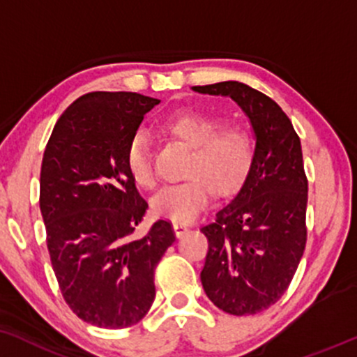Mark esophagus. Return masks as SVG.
I'll return each mask as SVG.
<instances>
[{"mask_svg": "<svg viewBox=\"0 0 357 357\" xmlns=\"http://www.w3.org/2000/svg\"><path fill=\"white\" fill-rule=\"evenodd\" d=\"M173 227H174V233H176V236H178V238H181V236L186 234V231L190 229V226H188L186 222H179V221L173 222Z\"/></svg>", "mask_w": 357, "mask_h": 357, "instance_id": "34e87169", "label": "esophagus"}]
</instances>
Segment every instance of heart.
<instances>
[{
	"label": "heart",
	"mask_w": 357,
	"mask_h": 357,
	"mask_svg": "<svg viewBox=\"0 0 357 357\" xmlns=\"http://www.w3.org/2000/svg\"><path fill=\"white\" fill-rule=\"evenodd\" d=\"M165 130L174 139L190 146L186 174L181 183L169 184L154 196L153 211L171 221H191L213 197L214 187L227 196L241 186L255 158L249 131L239 123H222L216 114L183 109L167 118ZM126 169L144 190L156 186L153 153L143 135H135L126 148Z\"/></svg>",
	"instance_id": "obj_1"
}]
</instances>
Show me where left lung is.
I'll list each match as a JSON object with an SVG mask.
<instances>
[{
  "mask_svg": "<svg viewBox=\"0 0 357 357\" xmlns=\"http://www.w3.org/2000/svg\"><path fill=\"white\" fill-rule=\"evenodd\" d=\"M229 96L251 119L256 151L241 190L201 226L209 248L204 293L233 316H251L281 299L307 241V176L301 139L281 106L238 81L195 86Z\"/></svg>",
  "mask_w": 357,
  "mask_h": 357,
  "instance_id": "1",
  "label": "left lung"
}]
</instances>
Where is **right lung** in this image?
Returning a JSON list of instances; mask_svg holds the SVG:
<instances>
[{"label": "right lung", "mask_w": 357, "mask_h": 357, "mask_svg": "<svg viewBox=\"0 0 357 357\" xmlns=\"http://www.w3.org/2000/svg\"><path fill=\"white\" fill-rule=\"evenodd\" d=\"M158 102L128 91L83 94L59 116L43 154L40 209L51 266L71 311L98 328L143 319L156 296V266L176 239L167 220L132 236L148 203L126 169V148Z\"/></svg>", "instance_id": "1"}]
</instances>
